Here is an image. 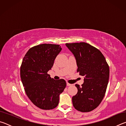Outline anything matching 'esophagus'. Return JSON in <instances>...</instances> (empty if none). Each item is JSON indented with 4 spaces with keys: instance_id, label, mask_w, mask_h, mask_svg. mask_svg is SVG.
<instances>
[{
    "instance_id": "34e87169",
    "label": "esophagus",
    "mask_w": 126,
    "mask_h": 126,
    "mask_svg": "<svg viewBox=\"0 0 126 126\" xmlns=\"http://www.w3.org/2000/svg\"><path fill=\"white\" fill-rule=\"evenodd\" d=\"M72 84H70L68 82H67V86H72Z\"/></svg>"
}]
</instances>
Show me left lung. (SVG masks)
Listing matches in <instances>:
<instances>
[{
	"instance_id": "obj_1",
	"label": "left lung",
	"mask_w": 126,
	"mask_h": 126,
	"mask_svg": "<svg viewBox=\"0 0 126 126\" xmlns=\"http://www.w3.org/2000/svg\"><path fill=\"white\" fill-rule=\"evenodd\" d=\"M76 59L77 72L84 76V83L76 84L77 93L72 97L75 109L91 112L101 103L105 95L110 76V68L104 55L94 47L85 42L66 43Z\"/></svg>"
}]
</instances>
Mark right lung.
<instances>
[{"mask_svg": "<svg viewBox=\"0 0 126 126\" xmlns=\"http://www.w3.org/2000/svg\"><path fill=\"white\" fill-rule=\"evenodd\" d=\"M61 50L57 44L34 46L27 52L20 66V78L25 93L31 102L42 110L56 107L59 94L66 87L65 80H55L48 74Z\"/></svg>", "mask_w": 126, "mask_h": 126, "instance_id": "right-lung-1", "label": "right lung"}]
</instances>
